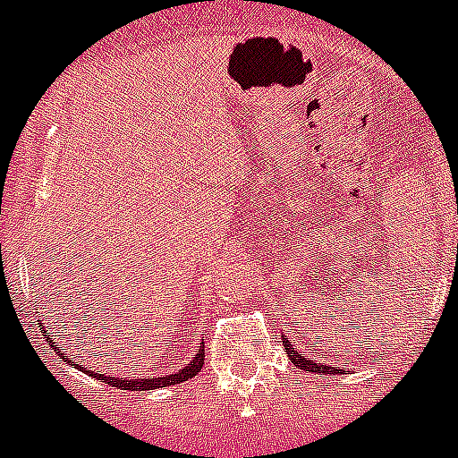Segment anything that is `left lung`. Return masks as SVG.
I'll return each instance as SVG.
<instances>
[{"label":"left lung","instance_id":"1","mask_svg":"<svg viewBox=\"0 0 458 458\" xmlns=\"http://www.w3.org/2000/svg\"><path fill=\"white\" fill-rule=\"evenodd\" d=\"M284 347H286L288 356H291V360L295 363L300 370H306V372H327V375H331V372H341L338 368H331V366H325V363H318L316 359H306V356H301V352L297 350L295 345H291V341H286L284 338Z\"/></svg>","mask_w":458,"mask_h":458}]
</instances>
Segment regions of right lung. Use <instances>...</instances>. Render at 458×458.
<instances>
[{
  "instance_id": "obj_1",
  "label": "right lung",
  "mask_w": 458,
  "mask_h": 458,
  "mask_svg": "<svg viewBox=\"0 0 458 458\" xmlns=\"http://www.w3.org/2000/svg\"><path fill=\"white\" fill-rule=\"evenodd\" d=\"M201 366H204V347L192 356V360L186 368H182V370L174 372V375L157 377V379H127V377H106V375H95V377H99V379L106 381V384L115 386V388H120V391H154V388H165V386L182 384V381L191 379V377H195L197 372L201 370ZM83 370H86V368H83Z\"/></svg>"
}]
</instances>
